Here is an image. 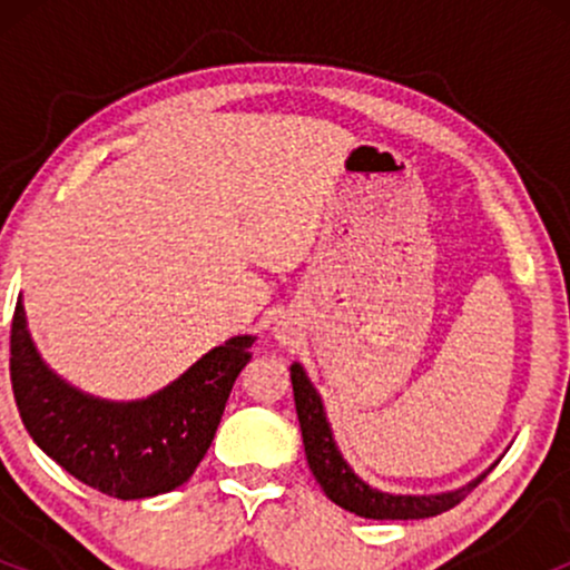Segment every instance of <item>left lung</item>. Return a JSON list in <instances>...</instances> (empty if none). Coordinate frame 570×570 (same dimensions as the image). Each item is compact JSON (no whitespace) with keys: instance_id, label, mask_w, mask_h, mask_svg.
<instances>
[{"instance_id":"8db88e82","label":"left lung","mask_w":570,"mask_h":570,"mask_svg":"<svg viewBox=\"0 0 570 570\" xmlns=\"http://www.w3.org/2000/svg\"><path fill=\"white\" fill-rule=\"evenodd\" d=\"M289 375L294 389V407H297L299 429H303L307 466H311L316 482L337 507L348 509V512L358 517H367V520H423V517H436L458 507L485 480V474H482L474 482H469L466 488H458L453 493L442 495H389L381 493V490H372L351 472V466L335 448L322 399H318L311 381H307L305 370L299 364H292Z\"/></svg>"}]
</instances>
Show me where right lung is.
<instances>
[{"instance_id": "1", "label": "right lung", "mask_w": 570, "mask_h": 570, "mask_svg": "<svg viewBox=\"0 0 570 570\" xmlns=\"http://www.w3.org/2000/svg\"><path fill=\"white\" fill-rule=\"evenodd\" d=\"M252 337H233L179 381L144 402H101L42 364L23 305L10 330V381L26 431L61 469L112 499L168 493L193 476L212 448L235 377L252 362Z\"/></svg>"}]
</instances>
